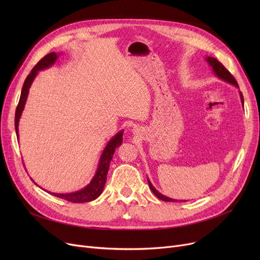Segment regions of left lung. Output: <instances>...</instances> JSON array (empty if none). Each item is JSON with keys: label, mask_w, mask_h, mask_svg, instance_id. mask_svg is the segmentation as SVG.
Returning a JSON list of instances; mask_svg holds the SVG:
<instances>
[{"label": "left lung", "mask_w": 260, "mask_h": 260, "mask_svg": "<svg viewBox=\"0 0 260 260\" xmlns=\"http://www.w3.org/2000/svg\"><path fill=\"white\" fill-rule=\"evenodd\" d=\"M206 61H207V62L209 63V65L212 67L213 73H214L218 78H219L220 80H223L224 82H226V83H230V84H232V85L236 86L237 88H239L238 83H237V81L235 80V78L231 75V73L226 70V68H225L219 61H218V60L215 59V58H213V57H207V58H206ZM239 95H240L241 104L243 105V95H242V92H241L240 90H239ZM147 182H148L149 188L152 189V192H153L159 199H161V200H163V201H168V202H171V201H173V202H178V201L184 202V201H186V200H177V199H173V198H170V197H167V196H165V195H162L161 193H159L158 190L154 187V185L152 184L151 181H149V179H147Z\"/></svg>", "instance_id": "8db88e82"}]
</instances>
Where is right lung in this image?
I'll list each match as a JSON object with an SVG mask.
<instances>
[{
  "label": "right lung",
  "instance_id": "add662e5",
  "mask_svg": "<svg viewBox=\"0 0 260 260\" xmlns=\"http://www.w3.org/2000/svg\"><path fill=\"white\" fill-rule=\"evenodd\" d=\"M58 57H59V54L56 53V52H50V53L46 54V56L43 59H41L36 64V66L31 70L30 74L27 76L26 80L24 81V85L22 87L21 97H20V101H19V104H18L17 109H16V117H15V126H16V133H17L18 138H19L20 118L22 116L23 109L25 107L26 100H27V97H28L29 88L32 84V82H34L35 78L37 77V75L40 71L46 70V68L52 66L54 63H56ZM122 141H123V131H120L114 136V137L111 140L107 142L106 146L104 147L103 152L101 154L98 169H97V171H95V174L92 177L91 181L85 187L77 190V192L65 193V194L51 193V192H47V190H46V192L48 194H51L53 196L58 197V198L67 200L70 202H74V203L89 202V201L97 199L103 192V188H104V185H105V182H106L107 172H108V169H109V163H111V161L113 159V156L116 152V148L122 144ZM35 184L38 185L36 182H35ZM41 188H42V187H41Z\"/></svg>",
  "mask_w": 260,
  "mask_h": 260
}]
</instances>
